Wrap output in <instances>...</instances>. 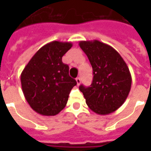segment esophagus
<instances>
[{
    "mask_svg": "<svg viewBox=\"0 0 151 151\" xmlns=\"http://www.w3.org/2000/svg\"><path fill=\"white\" fill-rule=\"evenodd\" d=\"M76 82H77V85L78 86L80 85V83H81V78H76Z\"/></svg>",
    "mask_w": 151,
    "mask_h": 151,
    "instance_id": "34e87169",
    "label": "esophagus"
}]
</instances>
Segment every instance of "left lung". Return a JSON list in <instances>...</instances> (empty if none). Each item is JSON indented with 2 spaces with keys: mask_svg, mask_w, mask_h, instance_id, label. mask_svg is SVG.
<instances>
[{
  "mask_svg": "<svg viewBox=\"0 0 151 151\" xmlns=\"http://www.w3.org/2000/svg\"><path fill=\"white\" fill-rule=\"evenodd\" d=\"M93 69V82L89 87L81 85L80 91L89 108L99 115L116 111L129 94L132 77L119 52L99 40L80 41Z\"/></svg>",
  "mask_w": 151,
  "mask_h": 151,
  "instance_id": "obj_1",
  "label": "left lung"
}]
</instances>
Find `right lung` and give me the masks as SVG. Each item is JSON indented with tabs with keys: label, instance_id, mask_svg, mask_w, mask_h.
Instances as JSON below:
<instances>
[{
	"label": "right lung",
	"instance_id": "obj_1",
	"mask_svg": "<svg viewBox=\"0 0 151 151\" xmlns=\"http://www.w3.org/2000/svg\"><path fill=\"white\" fill-rule=\"evenodd\" d=\"M70 42L52 41L38 50L21 73V84L31 108L43 116H55L65 107L70 91L77 85L69 75L62 56Z\"/></svg>",
	"mask_w": 151,
	"mask_h": 151
}]
</instances>
